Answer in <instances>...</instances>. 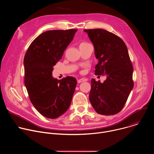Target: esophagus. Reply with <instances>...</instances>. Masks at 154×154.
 <instances>
[{"label":"esophagus","mask_w":154,"mask_h":154,"mask_svg":"<svg viewBox=\"0 0 154 154\" xmlns=\"http://www.w3.org/2000/svg\"><path fill=\"white\" fill-rule=\"evenodd\" d=\"M87 80H88V79H87L82 78V79H79V80H77V82H78L79 83H82V82H86V81H87Z\"/></svg>","instance_id":"esophagus-1"}]
</instances>
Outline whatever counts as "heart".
<instances>
[{
	"instance_id": "heart-1",
	"label": "heart",
	"mask_w": 154,
	"mask_h": 154,
	"mask_svg": "<svg viewBox=\"0 0 154 154\" xmlns=\"http://www.w3.org/2000/svg\"><path fill=\"white\" fill-rule=\"evenodd\" d=\"M82 44H87V43H86V42H83V43L81 44V45H82Z\"/></svg>"
}]
</instances>
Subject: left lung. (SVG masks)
I'll use <instances>...</instances> for the list:
<instances>
[{
  "label": "left lung",
  "mask_w": 154,
  "mask_h": 154,
  "mask_svg": "<svg viewBox=\"0 0 154 154\" xmlns=\"http://www.w3.org/2000/svg\"><path fill=\"white\" fill-rule=\"evenodd\" d=\"M94 48L99 60L95 75H105L103 82L91 80L90 101L96 112L102 115L119 113L134 88V68L127 48L118 36L101 29L84 30Z\"/></svg>",
  "instance_id": "8db88e82"
}]
</instances>
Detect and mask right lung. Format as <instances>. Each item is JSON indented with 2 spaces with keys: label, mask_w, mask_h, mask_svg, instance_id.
Returning a JSON list of instances; mask_svg holds the SVG:
<instances>
[{
  "label": "right lung",
  "mask_w": 154,
  "mask_h": 154,
  "mask_svg": "<svg viewBox=\"0 0 154 154\" xmlns=\"http://www.w3.org/2000/svg\"><path fill=\"white\" fill-rule=\"evenodd\" d=\"M77 30L43 32L31 43L24 58V83L30 101L40 114L49 119L57 118L68 110L75 91L74 77L57 80L52 71Z\"/></svg>",
  "instance_id": "right-lung-1"
}]
</instances>
